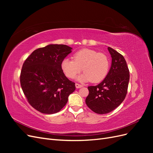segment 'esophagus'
<instances>
[{
  "label": "esophagus",
  "mask_w": 153,
  "mask_h": 153,
  "mask_svg": "<svg viewBox=\"0 0 153 153\" xmlns=\"http://www.w3.org/2000/svg\"><path fill=\"white\" fill-rule=\"evenodd\" d=\"M75 87H76V88H77V89H79V88L82 87L83 85L81 84H75Z\"/></svg>",
  "instance_id": "esophagus-1"
}]
</instances>
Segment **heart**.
<instances>
[{
    "label": "heart",
    "instance_id": "heart-1",
    "mask_svg": "<svg viewBox=\"0 0 153 153\" xmlns=\"http://www.w3.org/2000/svg\"><path fill=\"white\" fill-rule=\"evenodd\" d=\"M73 60L65 58L61 62L62 71L71 79L82 71V69L84 73L77 78L82 82H99L108 74L110 61L104 53L91 49H82L74 54Z\"/></svg>",
    "mask_w": 153,
    "mask_h": 153
}]
</instances>
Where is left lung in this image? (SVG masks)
I'll return each instance as SVG.
<instances>
[{
  "label": "left lung",
  "mask_w": 153,
  "mask_h": 153,
  "mask_svg": "<svg viewBox=\"0 0 153 153\" xmlns=\"http://www.w3.org/2000/svg\"><path fill=\"white\" fill-rule=\"evenodd\" d=\"M112 57L108 73L100 84L89 86V93L85 103L91 110L99 114H107L122 103L127 94L129 72L126 61L121 54L108 47Z\"/></svg>",
  "instance_id": "8db88e82"
}]
</instances>
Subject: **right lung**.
<instances>
[{
  "label": "right lung",
  "instance_id": "obj_1",
  "mask_svg": "<svg viewBox=\"0 0 153 153\" xmlns=\"http://www.w3.org/2000/svg\"><path fill=\"white\" fill-rule=\"evenodd\" d=\"M65 45L50 44L34 50L23 64L20 84L30 105L39 112H59L75 90L61 69V62L71 52Z\"/></svg>",
  "mask_w": 153,
  "mask_h": 153
}]
</instances>
